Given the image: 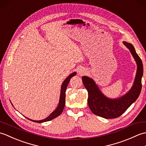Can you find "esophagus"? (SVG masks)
<instances>
[{
	"instance_id": "34e87169",
	"label": "esophagus",
	"mask_w": 146,
	"mask_h": 146,
	"mask_svg": "<svg viewBox=\"0 0 146 146\" xmlns=\"http://www.w3.org/2000/svg\"><path fill=\"white\" fill-rule=\"evenodd\" d=\"M85 71L84 69H82V68H80V69H79V70L78 71V75L82 76L83 74H85Z\"/></svg>"
}]
</instances>
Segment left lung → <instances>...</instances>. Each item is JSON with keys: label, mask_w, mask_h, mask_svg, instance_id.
<instances>
[{"label": "left lung", "mask_w": 146, "mask_h": 146, "mask_svg": "<svg viewBox=\"0 0 146 146\" xmlns=\"http://www.w3.org/2000/svg\"><path fill=\"white\" fill-rule=\"evenodd\" d=\"M134 57L137 63V73L131 89L122 97L111 99L102 94L94 80L88 76H82V81L88 91V104L91 111L95 115L105 118L114 119L120 117L137 100L142 88V77L143 75L142 62L132 44L123 42Z\"/></svg>", "instance_id": "left-lung-1"}]
</instances>
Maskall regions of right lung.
I'll return each mask as SVG.
<instances>
[{
    "label": "right lung",
    "mask_w": 146,
    "mask_h": 146,
    "mask_svg": "<svg viewBox=\"0 0 146 146\" xmlns=\"http://www.w3.org/2000/svg\"><path fill=\"white\" fill-rule=\"evenodd\" d=\"M76 74V72H74L73 73L70 74V75L68 76L66 79H65V80L63 83V84H62L61 88V94H60V101H59V104H58V107L56 108V109L52 111V112L50 115H49L48 117H46V119H43V120H34L29 119H28V118L26 117L27 119L30 120H31V121H33V122H35L42 123V122H48V121L53 119H54V118L57 117L58 116L60 115L62 113V111H63V110L64 109V105H65V97H66L65 92H66L67 86L68 85V83H69V82H70V79L72 78L73 76H75Z\"/></svg>",
    "instance_id": "1"
}]
</instances>
